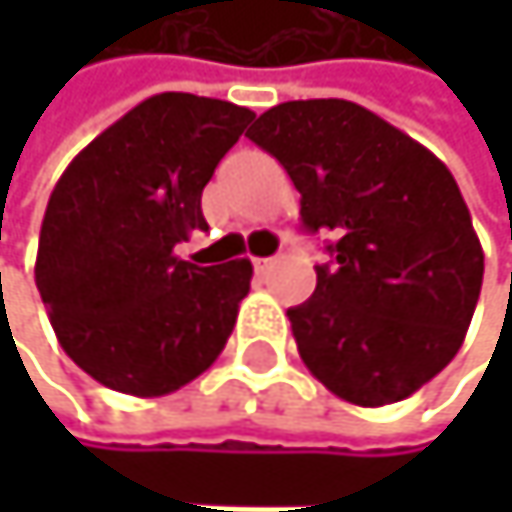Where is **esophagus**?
<instances>
[{"label":"esophagus","instance_id":"34e87169","mask_svg":"<svg viewBox=\"0 0 512 512\" xmlns=\"http://www.w3.org/2000/svg\"><path fill=\"white\" fill-rule=\"evenodd\" d=\"M273 267H276V258H258V261H254V270H258V273H267Z\"/></svg>","mask_w":512,"mask_h":512}]
</instances>
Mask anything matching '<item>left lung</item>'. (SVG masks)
<instances>
[{
    "mask_svg": "<svg viewBox=\"0 0 512 512\" xmlns=\"http://www.w3.org/2000/svg\"><path fill=\"white\" fill-rule=\"evenodd\" d=\"M248 137L301 193L304 230H331V264L291 307L310 375L362 408L399 402L455 359L485 254L467 202L424 144L353 101H288Z\"/></svg>",
    "mask_w": 512,
    "mask_h": 512,
    "instance_id": "left-lung-1",
    "label": "left lung"
}]
</instances>
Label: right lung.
Masks as SVG:
<instances>
[{"instance_id":"add662e5","label":"right lung","mask_w":512,"mask_h":512,"mask_svg":"<svg viewBox=\"0 0 512 512\" xmlns=\"http://www.w3.org/2000/svg\"><path fill=\"white\" fill-rule=\"evenodd\" d=\"M251 119L230 101L153 94L54 184L36 288L64 353L97 384L153 399L221 356L251 261L199 267L174 248L208 230L202 190Z\"/></svg>"}]
</instances>
